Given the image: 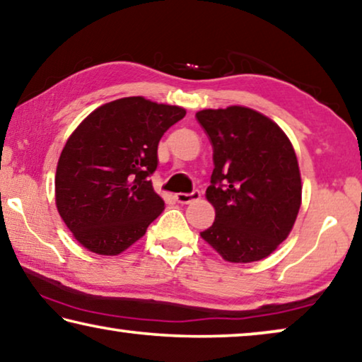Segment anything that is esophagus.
I'll return each instance as SVG.
<instances>
[{"mask_svg": "<svg viewBox=\"0 0 362 362\" xmlns=\"http://www.w3.org/2000/svg\"><path fill=\"white\" fill-rule=\"evenodd\" d=\"M199 192L198 190H193L192 193H177L175 195V199L179 203H182V204H188V203H192V202H197V199H199Z\"/></svg>", "mask_w": 362, "mask_h": 362, "instance_id": "34e87169", "label": "esophagus"}]
</instances>
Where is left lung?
I'll return each mask as SVG.
<instances>
[{
  "label": "left lung",
  "mask_w": 362,
  "mask_h": 362,
  "mask_svg": "<svg viewBox=\"0 0 362 362\" xmlns=\"http://www.w3.org/2000/svg\"><path fill=\"white\" fill-rule=\"evenodd\" d=\"M213 144L208 202L216 218L202 237L224 260L268 257L289 235L300 208L294 148L273 120L247 107L197 112Z\"/></svg>",
  "instance_id": "left-lung-1"
}]
</instances>
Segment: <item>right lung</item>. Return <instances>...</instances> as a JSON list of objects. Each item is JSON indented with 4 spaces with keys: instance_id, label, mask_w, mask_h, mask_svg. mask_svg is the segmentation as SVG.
<instances>
[{
    "instance_id": "obj_1",
    "label": "right lung",
    "mask_w": 362,
    "mask_h": 362,
    "mask_svg": "<svg viewBox=\"0 0 362 362\" xmlns=\"http://www.w3.org/2000/svg\"><path fill=\"white\" fill-rule=\"evenodd\" d=\"M185 113L123 97L100 105L74 129L57 165L55 202L81 245L118 255L163 213L164 199L149 177L158 169L160 138Z\"/></svg>"
}]
</instances>
